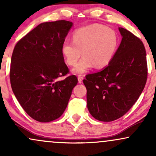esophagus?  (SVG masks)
I'll use <instances>...</instances> for the list:
<instances>
[{
  "instance_id": "34e87169",
  "label": "esophagus",
  "mask_w": 156,
  "mask_h": 156,
  "mask_svg": "<svg viewBox=\"0 0 156 156\" xmlns=\"http://www.w3.org/2000/svg\"><path fill=\"white\" fill-rule=\"evenodd\" d=\"M78 83H82V80H83V76H78Z\"/></svg>"
}]
</instances>
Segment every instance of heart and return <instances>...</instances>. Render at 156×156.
Instances as JSON below:
<instances>
[{
  "label": "heart",
  "instance_id": "b5f03b06",
  "mask_svg": "<svg viewBox=\"0 0 156 156\" xmlns=\"http://www.w3.org/2000/svg\"><path fill=\"white\" fill-rule=\"evenodd\" d=\"M118 44L119 37L114 30L92 24L76 29L73 41H64L61 51L69 66H74L81 54L83 55L73 69V73L81 74L93 66L103 68L108 65L115 55Z\"/></svg>",
  "mask_w": 156,
  "mask_h": 156
}]
</instances>
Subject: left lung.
Wrapping results in <instances>:
<instances>
[{"label": "left lung", "instance_id": "8db88e82", "mask_svg": "<svg viewBox=\"0 0 156 156\" xmlns=\"http://www.w3.org/2000/svg\"><path fill=\"white\" fill-rule=\"evenodd\" d=\"M122 39L115 55L103 70L86 76L87 108L99 121L112 122L136 102L147 79L144 44L131 32L119 28Z\"/></svg>", "mask_w": 156, "mask_h": 156}]
</instances>
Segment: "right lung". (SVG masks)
<instances>
[{"label":"right lung","mask_w":156,"mask_h":156,"mask_svg":"<svg viewBox=\"0 0 156 156\" xmlns=\"http://www.w3.org/2000/svg\"><path fill=\"white\" fill-rule=\"evenodd\" d=\"M72 26L67 20L41 23L20 39L12 53V91L25 112L40 122L62 115L78 83L74 75L58 80L69 73L61 49Z\"/></svg>","instance_id":"1"}]
</instances>
